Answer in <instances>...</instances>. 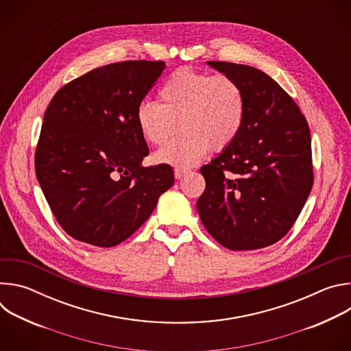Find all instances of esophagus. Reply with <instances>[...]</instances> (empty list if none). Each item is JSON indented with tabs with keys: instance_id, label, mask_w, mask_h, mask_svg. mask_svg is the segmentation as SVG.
<instances>
[{
	"instance_id": "34e87169",
	"label": "esophagus",
	"mask_w": 351,
	"mask_h": 351,
	"mask_svg": "<svg viewBox=\"0 0 351 351\" xmlns=\"http://www.w3.org/2000/svg\"><path fill=\"white\" fill-rule=\"evenodd\" d=\"M173 172H175V178L180 179L182 176H184L186 173L190 172V168H187V167H175Z\"/></svg>"
}]
</instances>
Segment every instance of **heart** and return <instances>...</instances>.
Segmentation results:
<instances>
[{"instance_id": "obj_1", "label": "heart", "mask_w": 351, "mask_h": 351, "mask_svg": "<svg viewBox=\"0 0 351 351\" xmlns=\"http://www.w3.org/2000/svg\"><path fill=\"white\" fill-rule=\"evenodd\" d=\"M160 101L137 107L136 122L143 138L162 144L157 160L171 165H190L211 149L229 147L239 136L247 110L243 86L225 73H210L190 66L172 72L158 90Z\"/></svg>"}]
</instances>
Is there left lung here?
Instances as JSON below:
<instances>
[{
  "label": "left lung",
  "mask_w": 351,
  "mask_h": 351,
  "mask_svg": "<svg viewBox=\"0 0 351 351\" xmlns=\"http://www.w3.org/2000/svg\"><path fill=\"white\" fill-rule=\"evenodd\" d=\"M244 88L243 128L222 154L202 167L197 211L208 233L234 252L279 241L302 213L314 183L311 136L294 99L267 73L208 61Z\"/></svg>",
  "instance_id": "8db88e82"
}]
</instances>
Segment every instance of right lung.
<instances>
[{
  "instance_id": "1",
  "label": "right lung",
  "mask_w": 351,
  "mask_h": 351,
  "mask_svg": "<svg viewBox=\"0 0 351 351\" xmlns=\"http://www.w3.org/2000/svg\"><path fill=\"white\" fill-rule=\"evenodd\" d=\"M164 61H123L66 83L48 104L36 176L57 222L73 239L114 247L130 237L173 184L168 164L143 167L148 147L136 111Z\"/></svg>"
}]
</instances>
